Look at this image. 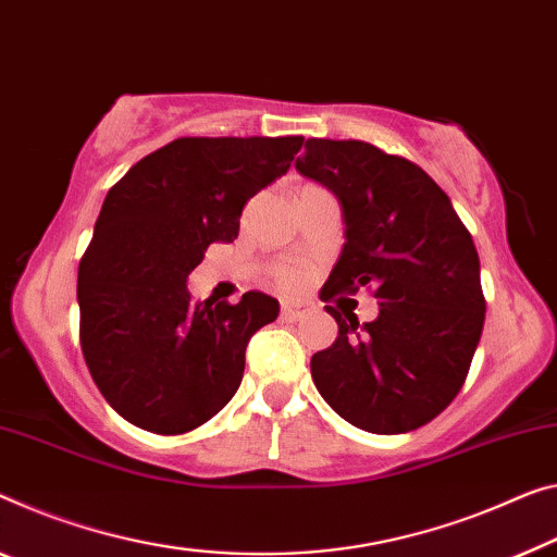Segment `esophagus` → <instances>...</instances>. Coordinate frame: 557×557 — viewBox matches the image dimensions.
<instances>
[{
  "label": "esophagus",
  "mask_w": 557,
  "mask_h": 557,
  "mask_svg": "<svg viewBox=\"0 0 557 557\" xmlns=\"http://www.w3.org/2000/svg\"><path fill=\"white\" fill-rule=\"evenodd\" d=\"M313 311V306L308 301H281V315H284L286 321H298L304 319V315H308Z\"/></svg>",
  "instance_id": "obj_1"
}]
</instances>
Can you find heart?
Listing matches in <instances>:
<instances>
[{"label":"heart","instance_id":"obj_1","mask_svg":"<svg viewBox=\"0 0 557 557\" xmlns=\"http://www.w3.org/2000/svg\"><path fill=\"white\" fill-rule=\"evenodd\" d=\"M304 271H298V269H281L278 271V281H281V286H288V288H296V286H301L304 284Z\"/></svg>","mask_w":557,"mask_h":557}]
</instances>
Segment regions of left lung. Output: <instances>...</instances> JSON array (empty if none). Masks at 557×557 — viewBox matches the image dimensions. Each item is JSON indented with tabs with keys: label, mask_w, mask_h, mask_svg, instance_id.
<instances>
[{
	"label": "left lung",
	"mask_w": 557,
	"mask_h": 557,
	"mask_svg": "<svg viewBox=\"0 0 557 557\" xmlns=\"http://www.w3.org/2000/svg\"><path fill=\"white\" fill-rule=\"evenodd\" d=\"M296 169L338 196L346 244L321 301L358 288L379 319L326 311L333 346L311 358L323 400L368 433H408L463 388L485 321L481 261L450 199L413 161L356 139H308Z\"/></svg>",
	"instance_id": "8db88e82"
}]
</instances>
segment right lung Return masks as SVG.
<instances>
[{
	"mask_svg": "<svg viewBox=\"0 0 557 557\" xmlns=\"http://www.w3.org/2000/svg\"><path fill=\"white\" fill-rule=\"evenodd\" d=\"M304 136H182L126 171L79 261L84 361L107 404L159 435L189 433L242 386L246 346L278 301H191L209 244L234 242L246 201L284 176Z\"/></svg>",
	"mask_w": 557,
	"mask_h": 557,
	"instance_id": "right-lung-1",
	"label": "right lung"
}]
</instances>
